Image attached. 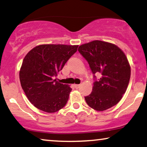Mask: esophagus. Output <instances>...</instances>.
<instances>
[{
    "instance_id": "1",
    "label": "esophagus",
    "mask_w": 147,
    "mask_h": 147,
    "mask_svg": "<svg viewBox=\"0 0 147 147\" xmlns=\"http://www.w3.org/2000/svg\"><path fill=\"white\" fill-rule=\"evenodd\" d=\"M80 84H74V88H78L79 87H80Z\"/></svg>"
}]
</instances>
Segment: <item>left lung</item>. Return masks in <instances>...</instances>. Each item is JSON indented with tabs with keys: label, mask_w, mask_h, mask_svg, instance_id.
<instances>
[{
	"label": "left lung",
	"mask_w": 147,
	"mask_h": 147,
	"mask_svg": "<svg viewBox=\"0 0 147 147\" xmlns=\"http://www.w3.org/2000/svg\"><path fill=\"white\" fill-rule=\"evenodd\" d=\"M92 73H101L92 92L85 97L91 108L103 111L116 105L125 94L131 76V67L124 52L115 44L94 40L79 46ZM94 77L95 76H94Z\"/></svg>",
	"instance_id": "left-lung-1"
}]
</instances>
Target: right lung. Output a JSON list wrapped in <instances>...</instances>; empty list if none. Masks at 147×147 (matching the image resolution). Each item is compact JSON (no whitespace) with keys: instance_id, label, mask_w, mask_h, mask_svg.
<instances>
[{"instance_id":"1","label":"right lung","mask_w":147,"mask_h":147,"mask_svg":"<svg viewBox=\"0 0 147 147\" xmlns=\"http://www.w3.org/2000/svg\"><path fill=\"white\" fill-rule=\"evenodd\" d=\"M78 45L41 44L30 50L20 71L22 89L39 110L55 113L64 107L72 89L55 76L76 51Z\"/></svg>"}]
</instances>
